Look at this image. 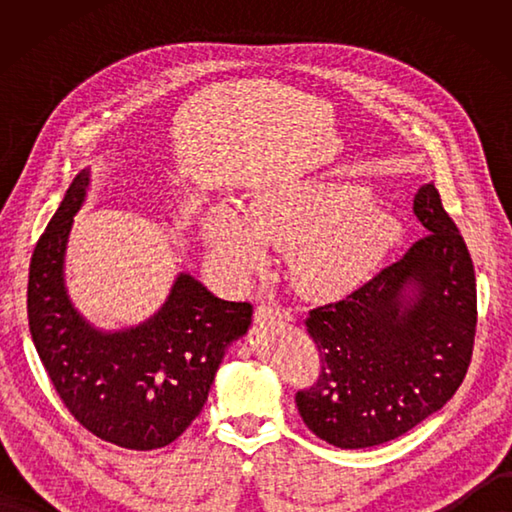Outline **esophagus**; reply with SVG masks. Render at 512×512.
<instances>
[{"mask_svg": "<svg viewBox=\"0 0 512 512\" xmlns=\"http://www.w3.org/2000/svg\"><path fill=\"white\" fill-rule=\"evenodd\" d=\"M255 317L257 321H266V319H281V321H290L292 319V312L277 306V303H259L257 310H255Z\"/></svg>", "mask_w": 512, "mask_h": 512, "instance_id": "1", "label": "esophagus"}]
</instances>
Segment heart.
I'll use <instances>...</instances> for the list:
<instances>
[{
	"label": "heart",
	"instance_id": "b5f03b06",
	"mask_svg": "<svg viewBox=\"0 0 512 512\" xmlns=\"http://www.w3.org/2000/svg\"><path fill=\"white\" fill-rule=\"evenodd\" d=\"M213 255L237 279L290 242L288 270L308 297L330 299L363 281L396 242L398 224L358 184L301 178L257 193L246 209L220 204L204 220Z\"/></svg>",
	"mask_w": 512,
	"mask_h": 512
}]
</instances>
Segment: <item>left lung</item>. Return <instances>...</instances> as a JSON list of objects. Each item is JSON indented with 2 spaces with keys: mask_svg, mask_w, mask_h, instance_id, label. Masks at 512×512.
I'll list each match as a JSON object with an SVG mask.
<instances>
[{
  "mask_svg": "<svg viewBox=\"0 0 512 512\" xmlns=\"http://www.w3.org/2000/svg\"><path fill=\"white\" fill-rule=\"evenodd\" d=\"M427 235L352 295L310 310L321 369L297 391L303 422L339 449L400 438L458 391L471 365L477 290L436 184L413 198Z\"/></svg>",
  "mask_w": 512,
  "mask_h": 512,
  "instance_id": "1",
  "label": "left lung"
}]
</instances>
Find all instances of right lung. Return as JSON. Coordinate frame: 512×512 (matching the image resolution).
<instances>
[{"instance_id":"add662e5","label":"right lung","mask_w":512,"mask_h":512,"mask_svg":"<svg viewBox=\"0 0 512 512\" xmlns=\"http://www.w3.org/2000/svg\"><path fill=\"white\" fill-rule=\"evenodd\" d=\"M90 187L81 171L32 253L28 325L63 405L96 438L151 451L178 440L200 416L226 347L244 336L253 306L224 301L178 275L165 306L123 332L92 328L68 299L63 255Z\"/></svg>"}]
</instances>
